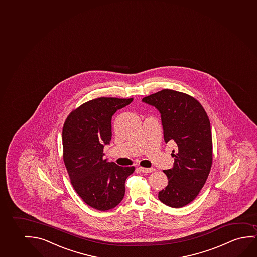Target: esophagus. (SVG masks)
I'll return each mask as SVG.
<instances>
[{
	"instance_id": "esophagus-1",
	"label": "esophagus",
	"mask_w": 257,
	"mask_h": 257,
	"mask_svg": "<svg viewBox=\"0 0 257 257\" xmlns=\"http://www.w3.org/2000/svg\"><path fill=\"white\" fill-rule=\"evenodd\" d=\"M139 170L141 171L142 173H145V174H148V173H152L156 170L155 168L151 167V168H146V167H140L138 168Z\"/></svg>"
}]
</instances>
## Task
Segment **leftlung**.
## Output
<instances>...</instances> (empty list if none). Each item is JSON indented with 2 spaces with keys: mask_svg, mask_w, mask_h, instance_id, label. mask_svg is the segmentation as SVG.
<instances>
[{
  "mask_svg": "<svg viewBox=\"0 0 257 257\" xmlns=\"http://www.w3.org/2000/svg\"><path fill=\"white\" fill-rule=\"evenodd\" d=\"M143 101L159 110L165 142L176 145L171 154L174 167L163 171L168 185L159 192V199L167 206L181 208L195 200L210 174L213 159L210 119L198 100L176 90H160Z\"/></svg>",
  "mask_w": 257,
  "mask_h": 257,
  "instance_id": "8db88e82",
  "label": "left lung"
}]
</instances>
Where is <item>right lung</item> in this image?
Masks as SVG:
<instances>
[{"mask_svg":"<svg viewBox=\"0 0 257 257\" xmlns=\"http://www.w3.org/2000/svg\"><path fill=\"white\" fill-rule=\"evenodd\" d=\"M133 98H95L74 109L62 127L63 161L70 182L87 205L111 210L125 195V181L134 167H119L103 159L112 138L111 119Z\"/></svg>","mask_w":257,"mask_h":257,"instance_id":"1","label":"right lung"}]
</instances>
